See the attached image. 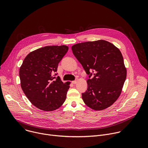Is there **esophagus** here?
<instances>
[{"label": "esophagus", "mask_w": 148, "mask_h": 148, "mask_svg": "<svg viewBox=\"0 0 148 148\" xmlns=\"http://www.w3.org/2000/svg\"><path fill=\"white\" fill-rule=\"evenodd\" d=\"M77 81H78V79H77L76 80L73 81H72V82H73V84H77Z\"/></svg>", "instance_id": "esophagus-1"}]
</instances>
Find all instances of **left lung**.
I'll list each match as a JSON object with an SVG mask.
<instances>
[{
    "mask_svg": "<svg viewBox=\"0 0 148 148\" xmlns=\"http://www.w3.org/2000/svg\"><path fill=\"white\" fill-rule=\"evenodd\" d=\"M71 49L89 75L87 90L82 94L83 101L94 110L108 108L121 95L126 77L121 52L113 44L103 40L78 43ZM92 73L94 77L90 79Z\"/></svg>",
    "mask_w": 148,
    "mask_h": 148,
    "instance_id": "left-lung-1",
    "label": "left lung"
}]
</instances>
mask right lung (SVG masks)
<instances>
[{"mask_svg":"<svg viewBox=\"0 0 148 148\" xmlns=\"http://www.w3.org/2000/svg\"><path fill=\"white\" fill-rule=\"evenodd\" d=\"M68 50L64 45L38 49L25 57L20 68L21 87L30 102L41 110L54 111L66 99L69 84L54 75Z\"/></svg>","mask_w":148,"mask_h":148,"instance_id":"1","label":"right lung"}]
</instances>
